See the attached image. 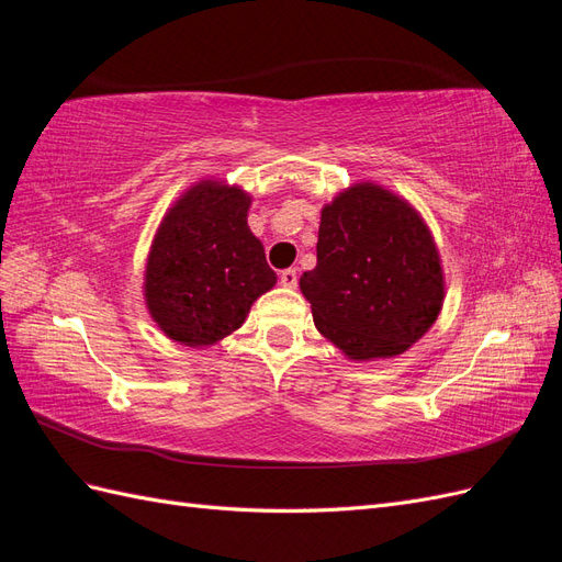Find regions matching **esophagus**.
<instances>
[{
  "instance_id": "esophagus-1",
  "label": "esophagus",
  "mask_w": 562,
  "mask_h": 562,
  "mask_svg": "<svg viewBox=\"0 0 562 562\" xmlns=\"http://www.w3.org/2000/svg\"><path fill=\"white\" fill-rule=\"evenodd\" d=\"M281 285L283 288H295L297 285V269L281 271Z\"/></svg>"
}]
</instances>
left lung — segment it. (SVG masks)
I'll return each instance as SVG.
<instances>
[{
	"label": "left lung",
	"mask_w": 562,
	"mask_h": 562,
	"mask_svg": "<svg viewBox=\"0 0 562 562\" xmlns=\"http://www.w3.org/2000/svg\"><path fill=\"white\" fill-rule=\"evenodd\" d=\"M300 291L323 337L349 361H375L407 351L434 326L446 274L413 203L363 180L321 209L316 267Z\"/></svg>",
	"instance_id": "obj_1"
}]
</instances>
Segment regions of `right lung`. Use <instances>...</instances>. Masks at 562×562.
<instances>
[{"label":"right lung","mask_w":562,"mask_h":562,"mask_svg":"<svg viewBox=\"0 0 562 562\" xmlns=\"http://www.w3.org/2000/svg\"><path fill=\"white\" fill-rule=\"evenodd\" d=\"M252 196L203 178L176 199L151 239L143 295L151 321L184 347H213L244 326L252 302L277 285L248 227Z\"/></svg>","instance_id":"right-lung-1"}]
</instances>
